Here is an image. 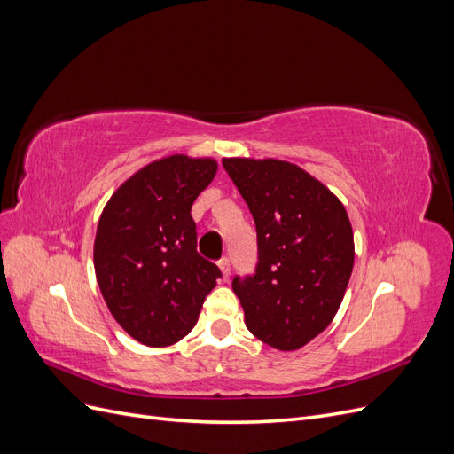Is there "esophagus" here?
<instances>
[{
  "mask_svg": "<svg viewBox=\"0 0 454 454\" xmlns=\"http://www.w3.org/2000/svg\"><path fill=\"white\" fill-rule=\"evenodd\" d=\"M217 265H219V269H222L223 280H229V277H231V263H229V259H227V257L219 259V261H217Z\"/></svg>",
  "mask_w": 454,
  "mask_h": 454,
  "instance_id": "34e87169",
  "label": "esophagus"
}]
</instances>
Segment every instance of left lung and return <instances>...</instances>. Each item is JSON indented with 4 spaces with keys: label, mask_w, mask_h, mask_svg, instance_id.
Wrapping results in <instances>:
<instances>
[{
    "label": "left lung",
    "mask_w": 454,
    "mask_h": 454,
    "mask_svg": "<svg viewBox=\"0 0 454 454\" xmlns=\"http://www.w3.org/2000/svg\"><path fill=\"white\" fill-rule=\"evenodd\" d=\"M257 231V267L232 278L252 335L297 350L332 324L354 267L345 206L292 162L223 159Z\"/></svg>",
    "instance_id": "obj_1"
}]
</instances>
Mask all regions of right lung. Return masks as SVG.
<instances>
[{"mask_svg":"<svg viewBox=\"0 0 454 454\" xmlns=\"http://www.w3.org/2000/svg\"><path fill=\"white\" fill-rule=\"evenodd\" d=\"M215 172L214 159L164 157L129 177L100 215L96 280L117 324L145 347L184 339L222 277L199 255L191 217V206Z\"/></svg>","mask_w":454,"mask_h":454,"instance_id":"obj_1","label":"right lung"}]
</instances>
